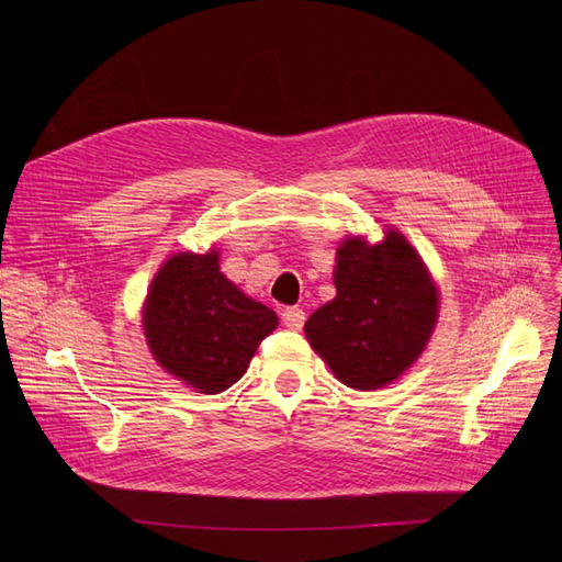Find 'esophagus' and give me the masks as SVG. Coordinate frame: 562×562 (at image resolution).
<instances>
[{
  "label": "esophagus",
  "mask_w": 562,
  "mask_h": 562,
  "mask_svg": "<svg viewBox=\"0 0 562 562\" xmlns=\"http://www.w3.org/2000/svg\"><path fill=\"white\" fill-rule=\"evenodd\" d=\"M282 323L289 330H301L305 326V312L301 307H286L282 312Z\"/></svg>",
  "instance_id": "34e87169"
}]
</instances>
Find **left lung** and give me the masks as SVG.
Listing matches in <instances>:
<instances>
[{
	"instance_id": "obj_1",
	"label": "left lung",
	"mask_w": 562,
	"mask_h": 562,
	"mask_svg": "<svg viewBox=\"0 0 562 562\" xmlns=\"http://www.w3.org/2000/svg\"><path fill=\"white\" fill-rule=\"evenodd\" d=\"M335 301L305 323L312 348L352 390H380L422 356L437 321V289L405 236L337 250Z\"/></svg>"
}]
</instances>
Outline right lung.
<instances>
[{
    "mask_svg": "<svg viewBox=\"0 0 562 562\" xmlns=\"http://www.w3.org/2000/svg\"><path fill=\"white\" fill-rule=\"evenodd\" d=\"M143 328L155 360L202 394L239 380L278 316L218 271V252L170 257L147 291Z\"/></svg>",
    "mask_w": 562,
    "mask_h": 562,
    "instance_id": "obj_1",
    "label": "right lung"
}]
</instances>
